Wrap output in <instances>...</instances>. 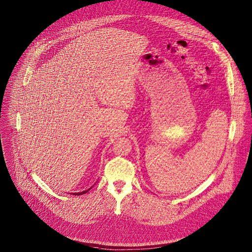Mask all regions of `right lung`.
Instances as JSON below:
<instances>
[{
  "label": "right lung",
  "instance_id": "right-lung-1",
  "mask_svg": "<svg viewBox=\"0 0 252 252\" xmlns=\"http://www.w3.org/2000/svg\"><path fill=\"white\" fill-rule=\"evenodd\" d=\"M90 189H92V187H91V188H89L88 190H85V191H83V192H77V193H73V195H77V196H78V195H83V194L87 193V192H88Z\"/></svg>",
  "mask_w": 252,
  "mask_h": 252
}]
</instances>
